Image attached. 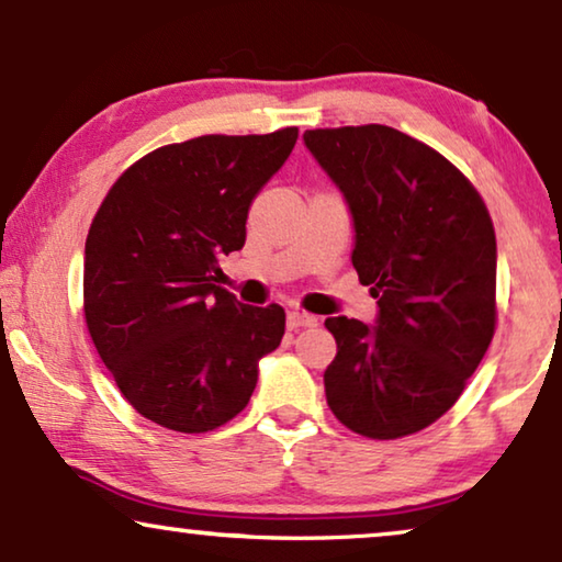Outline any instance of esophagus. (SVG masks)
Wrapping results in <instances>:
<instances>
[{
    "label": "esophagus",
    "instance_id": "obj_1",
    "mask_svg": "<svg viewBox=\"0 0 562 562\" xmlns=\"http://www.w3.org/2000/svg\"><path fill=\"white\" fill-rule=\"evenodd\" d=\"M317 325V317L314 314H306V312H299V310H291L286 314V327L289 329H304V327H314Z\"/></svg>",
    "mask_w": 562,
    "mask_h": 562
}]
</instances>
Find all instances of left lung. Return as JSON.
Here are the masks:
<instances>
[{
  "label": "left lung",
  "instance_id": "1",
  "mask_svg": "<svg viewBox=\"0 0 562 562\" xmlns=\"http://www.w3.org/2000/svg\"><path fill=\"white\" fill-rule=\"evenodd\" d=\"M304 145L352 214V266L375 325L327 317V404L352 432L396 440L463 394L496 327V235L471 181L386 125L306 130Z\"/></svg>",
  "mask_w": 562,
  "mask_h": 562
}]
</instances>
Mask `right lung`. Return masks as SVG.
<instances>
[{
	"label": "right lung",
	"instance_id": "add662e5",
	"mask_svg": "<svg viewBox=\"0 0 562 562\" xmlns=\"http://www.w3.org/2000/svg\"><path fill=\"white\" fill-rule=\"evenodd\" d=\"M296 137L283 127L164 145L99 206L83 250V314L99 358L145 419L194 435L248 406L286 314L237 302L220 286V258L245 245L252 199Z\"/></svg>",
	"mask_w": 562,
	"mask_h": 562
}]
</instances>
